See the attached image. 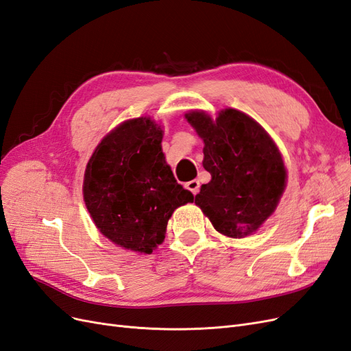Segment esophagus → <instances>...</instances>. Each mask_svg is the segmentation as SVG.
Segmentation results:
<instances>
[{"label":"esophagus","instance_id":"obj_1","mask_svg":"<svg viewBox=\"0 0 351 351\" xmlns=\"http://www.w3.org/2000/svg\"><path fill=\"white\" fill-rule=\"evenodd\" d=\"M199 187H200V183L197 182V180H192V182L186 183V189L190 190V192H192L195 196L199 193Z\"/></svg>","mask_w":351,"mask_h":351}]
</instances>
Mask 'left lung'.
<instances>
[{"instance_id":"1","label":"left lung","mask_w":351,"mask_h":351,"mask_svg":"<svg viewBox=\"0 0 351 351\" xmlns=\"http://www.w3.org/2000/svg\"><path fill=\"white\" fill-rule=\"evenodd\" d=\"M184 117L205 143L204 168L212 177L195 204L221 234H253L274 214L285 189L277 145L259 123L234 108L222 110L215 120L204 111Z\"/></svg>"}]
</instances>
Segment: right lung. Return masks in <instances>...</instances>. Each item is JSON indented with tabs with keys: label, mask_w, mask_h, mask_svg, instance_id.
<instances>
[{
	"label": "right lung",
	"mask_w": 351,
	"mask_h": 351,
	"mask_svg": "<svg viewBox=\"0 0 351 351\" xmlns=\"http://www.w3.org/2000/svg\"><path fill=\"white\" fill-rule=\"evenodd\" d=\"M162 130L149 117L127 120L104 137L83 180L95 226L117 246L149 254L168 219L193 195L177 183L162 152Z\"/></svg>",
	"instance_id": "1"
}]
</instances>
